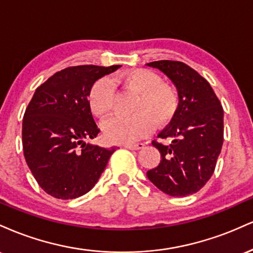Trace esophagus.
<instances>
[{"mask_svg": "<svg viewBox=\"0 0 253 253\" xmlns=\"http://www.w3.org/2000/svg\"><path fill=\"white\" fill-rule=\"evenodd\" d=\"M125 147L128 150H140L144 147V144L143 143H138V144H127L125 145Z\"/></svg>", "mask_w": 253, "mask_h": 253, "instance_id": "esophagus-1", "label": "esophagus"}]
</instances>
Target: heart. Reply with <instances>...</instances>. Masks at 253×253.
<instances>
[{
    "mask_svg": "<svg viewBox=\"0 0 253 253\" xmlns=\"http://www.w3.org/2000/svg\"><path fill=\"white\" fill-rule=\"evenodd\" d=\"M115 84L138 94V98L132 107L133 117L113 119L104 124V136L110 143L132 144L149 134L153 126H167L175 118L178 109L176 91L163 83L158 74L147 69H132L118 78H100L92 84L88 103L96 117L104 119L112 114Z\"/></svg>",
    "mask_w": 253,
    "mask_h": 253,
    "instance_id": "obj_1",
    "label": "heart"
}]
</instances>
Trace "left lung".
<instances>
[{"label":"left lung","mask_w":253,"mask_h":253,"mask_svg":"<svg viewBox=\"0 0 253 253\" xmlns=\"http://www.w3.org/2000/svg\"><path fill=\"white\" fill-rule=\"evenodd\" d=\"M170 78L178 92L175 118L158 134L170 144L152 141L161 163L147 178L163 193L182 197L199 191L213 175L223 143V109L211 84L182 62L147 63Z\"/></svg>","instance_id":"1"}]
</instances>
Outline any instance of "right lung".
I'll list each match as a JSON object with an SVG mask.
<instances>
[{"instance_id": "obj_1", "label": "right lung", "mask_w": 253, "mask_h": 253, "mask_svg": "<svg viewBox=\"0 0 253 253\" xmlns=\"http://www.w3.org/2000/svg\"><path fill=\"white\" fill-rule=\"evenodd\" d=\"M120 66H70L37 88L22 120V146L26 163L48 195L82 196L106 169L115 147L85 143L100 132L88 94L97 80Z\"/></svg>"}]
</instances>
